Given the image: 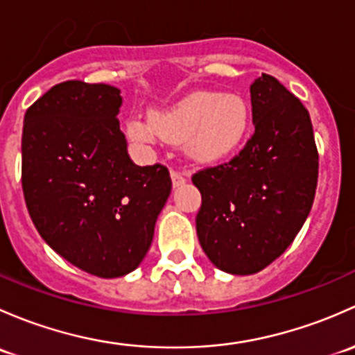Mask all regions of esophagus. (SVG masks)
Listing matches in <instances>:
<instances>
[{"mask_svg": "<svg viewBox=\"0 0 355 355\" xmlns=\"http://www.w3.org/2000/svg\"><path fill=\"white\" fill-rule=\"evenodd\" d=\"M171 179H173L174 188H179V186H182L186 182V179H188V174L182 173V171L173 169V171H171Z\"/></svg>", "mask_w": 355, "mask_h": 355, "instance_id": "34e87169", "label": "esophagus"}]
</instances>
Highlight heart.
<instances>
[{"label":"heart","instance_id":"b5f03b06","mask_svg":"<svg viewBox=\"0 0 355 355\" xmlns=\"http://www.w3.org/2000/svg\"><path fill=\"white\" fill-rule=\"evenodd\" d=\"M251 130V109L237 94L214 90L191 92L166 109L150 112V121L133 118L126 135L138 145H152L159 138L182 144L188 159L214 164L243 147Z\"/></svg>","mask_w":355,"mask_h":355}]
</instances>
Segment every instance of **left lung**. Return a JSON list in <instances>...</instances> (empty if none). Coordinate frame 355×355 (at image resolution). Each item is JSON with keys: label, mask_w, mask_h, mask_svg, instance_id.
Here are the masks:
<instances>
[{"label": "left lung", "mask_w": 355, "mask_h": 355, "mask_svg": "<svg viewBox=\"0 0 355 355\" xmlns=\"http://www.w3.org/2000/svg\"><path fill=\"white\" fill-rule=\"evenodd\" d=\"M254 133L231 162L193 176L196 234L222 272L253 275L294 241L313 207L318 150L308 109L273 76L250 87Z\"/></svg>", "instance_id": "obj_1"}]
</instances>
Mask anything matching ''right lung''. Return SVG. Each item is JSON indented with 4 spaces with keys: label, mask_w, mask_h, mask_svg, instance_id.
<instances>
[{
    "label": "right lung",
    "mask_w": 355,
    "mask_h": 355,
    "mask_svg": "<svg viewBox=\"0 0 355 355\" xmlns=\"http://www.w3.org/2000/svg\"><path fill=\"white\" fill-rule=\"evenodd\" d=\"M121 90L68 80L25 112L21 188L39 234L60 257L102 279L133 272L171 195L167 167L128 155Z\"/></svg>",
    "instance_id": "right-lung-1"
}]
</instances>
